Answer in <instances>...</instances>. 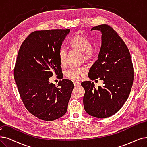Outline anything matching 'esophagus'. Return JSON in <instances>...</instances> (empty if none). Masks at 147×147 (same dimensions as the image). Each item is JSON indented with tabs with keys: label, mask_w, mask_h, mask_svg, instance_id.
<instances>
[{
	"label": "esophagus",
	"mask_w": 147,
	"mask_h": 147,
	"mask_svg": "<svg viewBox=\"0 0 147 147\" xmlns=\"http://www.w3.org/2000/svg\"><path fill=\"white\" fill-rule=\"evenodd\" d=\"M74 86H78L80 85V83H79L78 82H74Z\"/></svg>",
	"instance_id": "esophagus-1"
}]
</instances>
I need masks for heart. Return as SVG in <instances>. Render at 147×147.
Instances as JSON below:
<instances>
[{
    "mask_svg": "<svg viewBox=\"0 0 147 147\" xmlns=\"http://www.w3.org/2000/svg\"><path fill=\"white\" fill-rule=\"evenodd\" d=\"M68 46L70 49L82 52L83 59L86 61L91 60L95 54V49L91 46L90 40L84 34H78L73 36L69 41ZM66 58V51L64 49H61L58 53L59 62L61 66L65 65ZM87 72L88 69L85 67H74L67 70L65 74L69 79L75 80H80L84 77Z\"/></svg>",
    "mask_w": 147,
    "mask_h": 147,
    "instance_id": "obj_1",
    "label": "heart"
}]
</instances>
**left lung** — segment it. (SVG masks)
Segmentation results:
<instances>
[{
  "mask_svg": "<svg viewBox=\"0 0 147 147\" xmlns=\"http://www.w3.org/2000/svg\"><path fill=\"white\" fill-rule=\"evenodd\" d=\"M92 30L101 32V46L98 59L89 69L88 76L91 80H103L104 86L95 88L93 82H83L84 106L91 116L105 118L117 113L128 98L134 69L129 50L115 30L106 24Z\"/></svg>",
  "mask_w": 147,
  "mask_h": 147,
  "instance_id": "obj_1",
  "label": "left lung"
}]
</instances>
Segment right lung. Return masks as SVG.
Here are the masks:
<instances>
[{
  "instance_id": "obj_1",
  "label": "right lung",
  "mask_w": 147,
  "mask_h": 147,
  "mask_svg": "<svg viewBox=\"0 0 147 147\" xmlns=\"http://www.w3.org/2000/svg\"><path fill=\"white\" fill-rule=\"evenodd\" d=\"M69 29L36 30L24 40L18 50L14 76L26 109L40 119L52 121L67 111L74 88L62 79L58 86L49 83L54 73H62L58 53Z\"/></svg>"
}]
</instances>
